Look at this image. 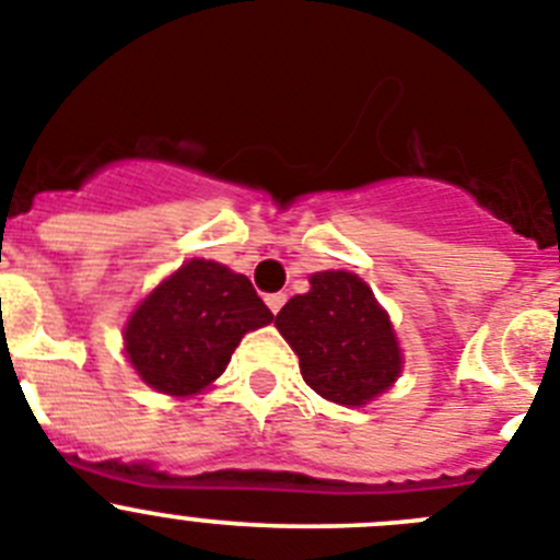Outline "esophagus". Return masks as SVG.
I'll return each instance as SVG.
<instances>
[{"label":"esophagus","mask_w":560,"mask_h":560,"mask_svg":"<svg viewBox=\"0 0 560 560\" xmlns=\"http://www.w3.org/2000/svg\"><path fill=\"white\" fill-rule=\"evenodd\" d=\"M265 301H268L270 312H273V315H276V312H279L281 306H284L287 295H284V292H270V295H268V299H265Z\"/></svg>","instance_id":"34e87169"}]
</instances>
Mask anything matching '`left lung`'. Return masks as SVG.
Segmentation results:
<instances>
[{"instance_id":"obj_1","label":"left lung","mask_w":560,"mask_h":560,"mask_svg":"<svg viewBox=\"0 0 560 560\" xmlns=\"http://www.w3.org/2000/svg\"><path fill=\"white\" fill-rule=\"evenodd\" d=\"M312 290L287 301L276 326L301 360V376L335 405H365L401 371V351L385 310L362 279L326 270Z\"/></svg>"}]
</instances>
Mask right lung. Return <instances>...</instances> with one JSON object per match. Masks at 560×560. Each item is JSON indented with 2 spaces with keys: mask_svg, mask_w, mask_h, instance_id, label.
I'll return each instance as SVG.
<instances>
[{
  "mask_svg": "<svg viewBox=\"0 0 560 560\" xmlns=\"http://www.w3.org/2000/svg\"><path fill=\"white\" fill-rule=\"evenodd\" d=\"M273 312L243 273L192 259L155 287L125 329V351L150 387L192 396L218 380L245 331Z\"/></svg>",
  "mask_w": 560,
  "mask_h": 560,
  "instance_id": "obj_1",
  "label": "right lung"
}]
</instances>
